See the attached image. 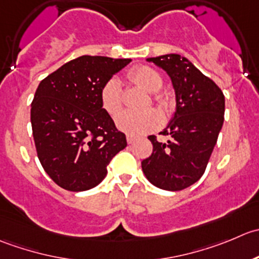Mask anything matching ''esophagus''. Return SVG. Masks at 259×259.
<instances>
[{
	"label": "esophagus",
	"mask_w": 259,
	"mask_h": 259,
	"mask_svg": "<svg viewBox=\"0 0 259 259\" xmlns=\"http://www.w3.org/2000/svg\"><path fill=\"white\" fill-rule=\"evenodd\" d=\"M127 142H128L130 145H131V143H133V142H135V137H133V136H131V135H127Z\"/></svg>",
	"instance_id": "obj_1"
}]
</instances>
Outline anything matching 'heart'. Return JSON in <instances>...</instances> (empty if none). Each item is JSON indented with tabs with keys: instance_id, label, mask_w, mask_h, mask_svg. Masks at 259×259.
Wrapping results in <instances>:
<instances>
[{
	"instance_id": "1",
	"label": "heart",
	"mask_w": 259,
	"mask_h": 259,
	"mask_svg": "<svg viewBox=\"0 0 259 259\" xmlns=\"http://www.w3.org/2000/svg\"><path fill=\"white\" fill-rule=\"evenodd\" d=\"M130 79L148 93H157L162 87V76L150 66H137L128 74ZM160 104H165V99L160 96L155 97ZM101 102L103 108L116 116L122 108V84L118 79H111L104 84L101 92ZM161 118L153 109L143 112L124 111L116 118V124L119 130L132 136H140L155 130L160 124Z\"/></svg>"
}]
</instances>
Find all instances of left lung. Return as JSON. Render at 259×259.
<instances>
[{"mask_svg":"<svg viewBox=\"0 0 259 259\" xmlns=\"http://www.w3.org/2000/svg\"><path fill=\"white\" fill-rule=\"evenodd\" d=\"M166 71L175 91L176 108L166 128L167 142L148 136L153 151L142 161L152 185L179 191L203 176L224 122L225 99L219 87L179 54L146 59Z\"/></svg>","mask_w":259,"mask_h":259,"instance_id":"1","label":"left lung"}]
</instances>
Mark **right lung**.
I'll return each instance as SVG.
<instances>
[{
    "label": "right lung",
    "instance_id": "right-lung-1",
    "mask_svg": "<svg viewBox=\"0 0 259 259\" xmlns=\"http://www.w3.org/2000/svg\"><path fill=\"white\" fill-rule=\"evenodd\" d=\"M131 59L83 55L40 81L31 103L37 157L60 188L85 191L102 183L126 135L103 108L101 92Z\"/></svg>",
    "mask_w": 259,
    "mask_h": 259
}]
</instances>
